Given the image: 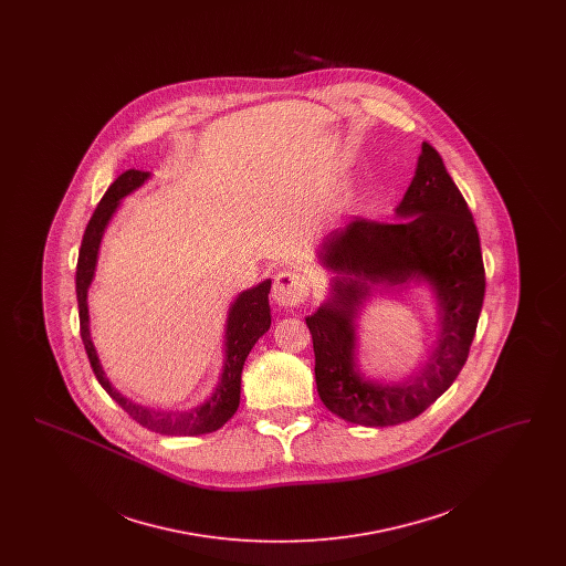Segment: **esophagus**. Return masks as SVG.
Wrapping results in <instances>:
<instances>
[{"label":"esophagus","mask_w":566,"mask_h":566,"mask_svg":"<svg viewBox=\"0 0 566 566\" xmlns=\"http://www.w3.org/2000/svg\"><path fill=\"white\" fill-rule=\"evenodd\" d=\"M310 295V282L301 271H280L273 282L271 296L280 307H296Z\"/></svg>","instance_id":"esophagus-1"}]
</instances>
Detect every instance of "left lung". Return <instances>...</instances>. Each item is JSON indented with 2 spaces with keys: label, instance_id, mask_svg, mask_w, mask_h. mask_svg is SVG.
Listing matches in <instances>:
<instances>
[{
  "label": "left lung",
  "instance_id": "1",
  "mask_svg": "<svg viewBox=\"0 0 566 566\" xmlns=\"http://www.w3.org/2000/svg\"><path fill=\"white\" fill-rule=\"evenodd\" d=\"M395 222L354 218L321 248L324 268L337 273L333 296L307 316L323 403L363 427H392L420 416L457 379L480 321L485 271L478 227L439 153L422 144L416 176ZM429 281L440 298L442 331L430 363L416 376L379 385L353 363V318L371 285Z\"/></svg>",
  "mask_w": 566,
  "mask_h": 566
}]
</instances>
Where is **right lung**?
Masks as SVG:
<instances>
[{
  "label": "right lung",
  "mask_w": 566,
  "mask_h": 566,
  "mask_svg": "<svg viewBox=\"0 0 566 566\" xmlns=\"http://www.w3.org/2000/svg\"><path fill=\"white\" fill-rule=\"evenodd\" d=\"M148 178L150 174L139 169H127L125 174H120L109 185V189L102 197L99 206L95 208V212L86 224V231L82 235L81 252H78V265H76V295H78L82 344L97 381L104 386L109 397L134 418L135 422L161 434H206V432L218 431L240 407L243 363L252 350V346L259 342V337H263L271 326V280L261 282L250 291H243L242 295L233 301L227 318L224 367L212 397L206 403L197 405L189 411H155L123 397L109 384L108 377L99 365L95 346L91 342L86 295L95 275L97 252H99V243L108 227L109 218L116 212L120 199L139 189Z\"/></svg>",
  "instance_id": "obj_1"
}]
</instances>
